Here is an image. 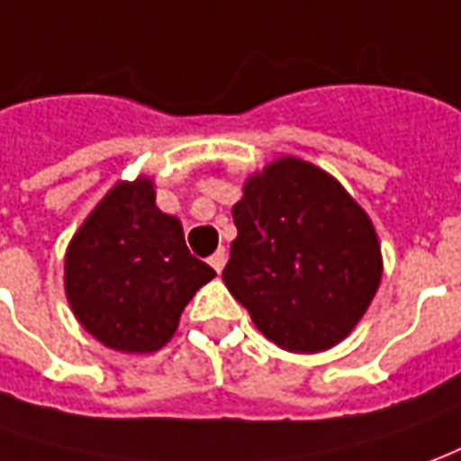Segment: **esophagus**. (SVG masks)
Returning <instances> with one entry per match:
<instances>
[{
	"mask_svg": "<svg viewBox=\"0 0 461 461\" xmlns=\"http://www.w3.org/2000/svg\"><path fill=\"white\" fill-rule=\"evenodd\" d=\"M225 261H228V253H225V249L215 250V253H212L211 258H208V263H211L212 268H215V273H221V271H223Z\"/></svg>",
	"mask_w": 461,
	"mask_h": 461,
	"instance_id": "obj_1",
	"label": "esophagus"
}]
</instances>
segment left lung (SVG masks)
Here are the masks:
<instances>
[{"label":"left lung","mask_w":461,"mask_h":461,"mask_svg":"<svg viewBox=\"0 0 461 461\" xmlns=\"http://www.w3.org/2000/svg\"><path fill=\"white\" fill-rule=\"evenodd\" d=\"M233 221L223 281L256 329L296 354L344 341L382 281L376 230L344 185L285 155L246 180Z\"/></svg>","instance_id":"obj_1"}]
</instances>
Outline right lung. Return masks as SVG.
I'll return each instance as SVG.
<instances>
[{
    "instance_id": "right-lung-1",
    "label": "right lung",
    "mask_w": 461,
    "mask_h": 461,
    "mask_svg": "<svg viewBox=\"0 0 461 461\" xmlns=\"http://www.w3.org/2000/svg\"><path fill=\"white\" fill-rule=\"evenodd\" d=\"M215 271L190 256L177 218L155 205L150 177L117 183L79 225L65 256L72 313L107 348L152 354Z\"/></svg>"
}]
</instances>
